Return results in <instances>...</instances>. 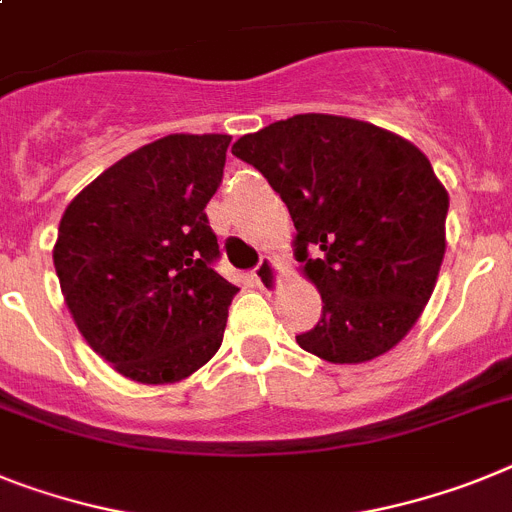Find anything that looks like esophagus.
<instances>
[{"label":"esophagus","instance_id":"1","mask_svg":"<svg viewBox=\"0 0 512 512\" xmlns=\"http://www.w3.org/2000/svg\"><path fill=\"white\" fill-rule=\"evenodd\" d=\"M252 278L257 281V286L263 291H273L278 286V265L276 260H270V257H263L257 268L252 270Z\"/></svg>","mask_w":512,"mask_h":512}]
</instances>
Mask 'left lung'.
Masks as SVG:
<instances>
[{
	"mask_svg": "<svg viewBox=\"0 0 512 512\" xmlns=\"http://www.w3.org/2000/svg\"><path fill=\"white\" fill-rule=\"evenodd\" d=\"M236 158L281 195L294 255L322 296L296 343L333 364L390 351L422 315L445 257L448 192L414 143L369 122L296 114L239 137Z\"/></svg>",
	"mask_w": 512,
	"mask_h": 512,
	"instance_id": "left-lung-1",
	"label": "left lung"
}]
</instances>
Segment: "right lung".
<instances>
[{
  "instance_id": "right-lung-1",
  "label": "right lung",
  "mask_w": 512,
  "mask_h": 512,
  "mask_svg": "<svg viewBox=\"0 0 512 512\" xmlns=\"http://www.w3.org/2000/svg\"><path fill=\"white\" fill-rule=\"evenodd\" d=\"M229 135H169L96 176L67 205L54 268L77 330L143 385L190 377L221 349L236 289L213 270Z\"/></svg>"
}]
</instances>
